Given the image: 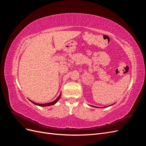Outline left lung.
I'll use <instances>...</instances> for the list:
<instances>
[{"instance_id": "1", "label": "left lung", "mask_w": 146, "mask_h": 146, "mask_svg": "<svg viewBox=\"0 0 146 146\" xmlns=\"http://www.w3.org/2000/svg\"><path fill=\"white\" fill-rule=\"evenodd\" d=\"M111 105H110V106H111ZM110 106H108V107H110ZM91 107H96V108H98V107H94V106H91Z\"/></svg>"}]
</instances>
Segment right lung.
I'll use <instances>...</instances> for the list:
<instances>
[{"label":"right lung","mask_w":146,"mask_h":146,"mask_svg":"<svg viewBox=\"0 0 146 146\" xmlns=\"http://www.w3.org/2000/svg\"><path fill=\"white\" fill-rule=\"evenodd\" d=\"M60 96H61V94H60V96L58 97V98L56 99L55 100H54L53 102H49V103H47V104H38V103L34 102H33V101H32V100H30V101L32 102L33 104H34L35 105L40 106V107H48V106H51V105H53L55 104L57 102H58V101L59 100V99H60Z\"/></svg>","instance_id":"1"}]
</instances>
